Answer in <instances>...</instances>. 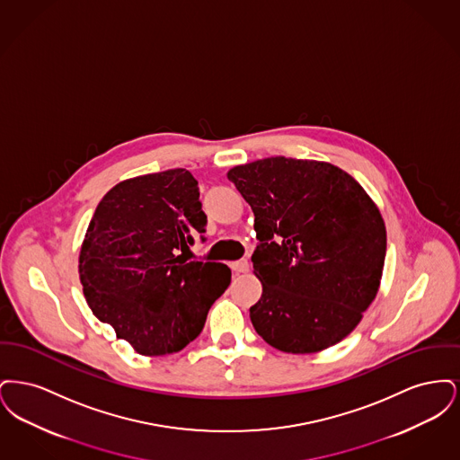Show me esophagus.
Segmentation results:
<instances>
[{
    "label": "esophagus",
    "mask_w": 460,
    "mask_h": 460,
    "mask_svg": "<svg viewBox=\"0 0 460 460\" xmlns=\"http://www.w3.org/2000/svg\"><path fill=\"white\" fill-rule=\"evenodd\" d=\"M231 269H233L236 274H241V272H248V269H250V263H248V261H238V262L231 263Z\"/></svg>",
    "instance_id": "obj_1"
}]
</instances>
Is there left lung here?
Returning <instances> with one entry per match:
<instances>
[{"instance_id":"1","label":"left lung","mask_w":460,"mask_h":460,"mask_svg":"<svg viewBox=\"0 0 460 460\" xmlns=\"http://www.w3.org/2000/svg\"><path fill=\"white\" fill-rule=\"evenodd\" d=\"M227 179L252 207L261 240L252 255L262 283L250 306L255 331L286 353L340 343L381 285L386 226L377 205L349 172L319 160L270 156Z\"/></svg>"}]
</instances>
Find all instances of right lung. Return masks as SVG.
<instances>
[{
  "mask_svg": "<svg viewBox=\"0 0 460 460\" xmlns=\"http://www.w3.org/2000/svg\"><path fill=\"white\" fill-rule=\"evenodd\" d=\"M205 224L198 181L186 169L120 181L98 203L79 279L93 314L136 353L182 350L231 283L226 263L190 261Z\"/></svg>",
  "mask_w": 460,
  "mask_h": 460,
  "instance_id": "1",
  "label": "right lung"
}]
</instances>
